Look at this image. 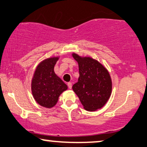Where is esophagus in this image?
I'll return each instance as SVG.
<instances>
[{
  "label": "esophagus",
  "instance_id": "34e87169",
  "mask_svg": "<svg viewBox=\"0 0 147 147\" xmlns=\"http://www.w3.org/2000/svg\"><path fill=\"white\" fill-rule=\"evenodd\" d=\"M67 86H68L69 88V89H71V87H72V84H71V82H68V83H67Z\"/></svg>",
  "mask_w": 147,
  "mask_h": 147
}]
</instances>
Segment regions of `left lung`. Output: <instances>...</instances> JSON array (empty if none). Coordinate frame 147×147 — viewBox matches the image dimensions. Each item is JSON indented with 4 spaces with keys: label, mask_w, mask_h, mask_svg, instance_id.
Wrapping results in <instances>:
<instances>
[{
    "label": "left lung",
    "mask_w": 147,
    "mask_h": 147,
    "mask_svg": "<svg viewBox=\"0 0 147 147\" xmlns=\"http://www.w3.org/2000/svg\"><path fill=\"white\" fill-rule=\"evenodd\" d=\"M79 67L78 82L72 86L83 107L96 111L105 106L112 93V79L108 71L98 61L90 57L71 54Z\"/></svg>",
    "instance_id": "1"
}]
</instances>
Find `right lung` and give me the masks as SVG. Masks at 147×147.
I'll return each instance as SVG.
<instances>
[{"mask_svg":"<svg viewBox=\"0 0 147 147\" xmlns=\"http://www.w3.org/2000/svg\"><path fill=\"white\" fill-rule=\"evenodd\" d=\"M60 57L43 60L36 67L31 80V91L35 100L41 106L52 108L57 104L61 94L67 86L54 71Z\"/></svg>","mask_w":147,"mask_h":147,"instance_id":"right-lung-1","label":"right lung"}]
</instances>
